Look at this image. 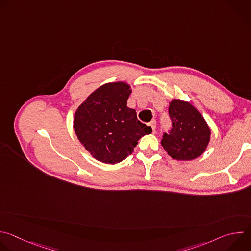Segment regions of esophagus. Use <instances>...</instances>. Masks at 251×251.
I'll list each match as a JSON object with an SVG mask.
<instances>
[{"mask_svg": "<svg viewBox=\"0 0 251 251\" xmlns=\"http://www.w3.org/2000/svg\"><path fill=\"white\" fill-rule=\"evenodd\" d=\"M149 126L152 128L153 132H155V130H156V121H155V120H152V121L149 123Z\"/></svg>", "mask_w": 251, "mask_h": 251, "instance_id": "esophagus-1", "label": "esophagus"}]
</instances>
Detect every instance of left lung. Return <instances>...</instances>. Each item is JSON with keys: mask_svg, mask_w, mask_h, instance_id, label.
Listing matches in <instances>:
<instances>
[{"mask_svg": "<svg viewBox=\"0 0 251 251\" xmlns=\"http://www.w3.org/2000/svg\"><path fill=\"white\" fill-rule=\"evenodd\" d=\"M172 129L164 133L161 144L173 159L190 161L201 156L210 138V130L195 107L185 101L172 100L169 106Z\"/></svg>", "mask_w": 251, "mask_h": 251, "instance_id": "obj_1", "label": "left lung"}]
</instances>
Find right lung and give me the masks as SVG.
<instances>
[{
    "label": "right lung",
    "mask_w": 251,
    "mask_h": 251,
    "mask_svg": "<svg viewBox=\"0 0 251 251\" xmlns=\"http://www.w3.org/2000/svg\"><path fill=\"white\" fill-rule=\"evenodd\" d=\"M131 93L124 82L100 86L78 107L75 131L85 149L98 161L116 164L131 155L138 140L152 132L127 107Z\"/></svg>",
    "instance_id": "1"
}]
</instances>
